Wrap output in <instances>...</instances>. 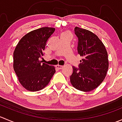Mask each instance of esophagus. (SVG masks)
<instances>
[{"label":"esophagus","mask_w":122,"mask_h":122,"mask_svg":"<svg viewBox=\"0 0 122 122\" xmlns=\"http://www.w3.org/2000/svg\"><path fill=\"white\" fill-rule=\"evenodd\" d=\"M55 67H56V68L60 70V69H62V68H63V66H61V65H56V66H55Z\"/></svg>","instance_id":"obj_1"}]
</instances>
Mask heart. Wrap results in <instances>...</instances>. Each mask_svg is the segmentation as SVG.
I'll use <instances>...</instances> for the list:
<instances>
[{
	"instance_id": "heart-1",
	"label": "heart",
	"mask_w": 122,
	"mask_h": 122,
	"mask_svg": "<svg viewBox=\"0 0 122 122\" xmlns=\"http://www.w3.org/2000/svg\"><path fill=\"white\" fill-rule=\"evenodd\" d=\"M62 35H71V34L69 31H65L62 34Z\"/></svg>"
}]
</instances>
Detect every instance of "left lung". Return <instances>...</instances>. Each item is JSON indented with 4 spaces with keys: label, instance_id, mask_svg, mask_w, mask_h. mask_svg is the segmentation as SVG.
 <instances>
[{
    "label": "left lung",
    "instance_id": "obj_1",
    "mask_svg": "<svg viewBox=\"0 0 122 122\" xmlns=\"http://www.w3.org/2000/svg\"><path fill=\"white\" fill-rule=\"evenodd\" d=\"M78 38L77 50L83 57L79 68L72 67L70 82L80 91L88 92L96 88L106 76L109 68L107 52L102 41L90 30L76 26Z\"/></svg>",
    "mask_w": 122,
    "mask_h": 122
}]
</instances>
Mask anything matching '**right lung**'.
Here are the masks:
<instances>
[{"mask_svg": "<svg viewBox=\"0 0 122 122\" xmlns=\"http://www.w3.org/2000/svg\"><path fill=\"white\" fill-rule=\"evenodd\" d=\"M55 28L42 27L23 36L13 52V69L26 90L37 92L45 88L55 72L54 66L41 63L39 59Z\"/></svg>", "mask_w": 122, "mask_h": 122, "instance_id": "obj_1", "label": "right lung"}]
</instances>
